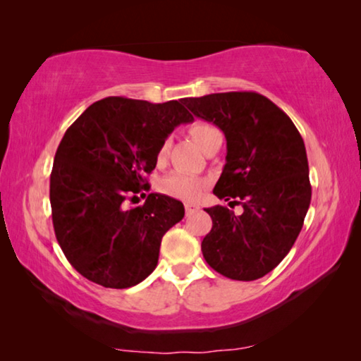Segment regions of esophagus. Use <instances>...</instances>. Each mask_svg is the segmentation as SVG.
<instances>
[{
  "label": "esophagus",
  "mask_w": 361,
  "mask_h": 361,
  "mask_svg": "<svg viewBox=\"0 0 361 361\" xmlns=\"http://www.w3.org/2000/svg\"><path fill=\"white\" fill-rule=\"evenodd\" d=\"M185 211H186V215H191L192 212L199 211V206L195 202H185Z\"/></svg>",
  "instance_id": "34e87169"
}]
</instances>
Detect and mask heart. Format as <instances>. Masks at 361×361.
Masks as SVG:
<instances>
[{"label":"heart","mask_w":361,"mask_h":361,"mask_svg":"<svg viewBox=\"0 0 361 361\" xmlns=\"http://www.w3.org/2000/svg\"><path fill=\"white\" fill-rule=\"evenodd\" d=\"M188 133H190L191 139L195 141L196 146L202 150V152L211 146L212 142L219 141V139H224L222 133H220L217 128L204 121L192 123L190 129H188ZM169 147H170L169 141H164L160 144V147L157 150L159 162H164L166 154H169ZM202 185H204L202 180L196 178V176L181 173V171H173V173L169 175L164 180L162 190L170 196L181 197V199H192L201 192Z\"/></svg>","instance_id":"obj_1"}]
</instances>
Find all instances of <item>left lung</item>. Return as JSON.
<instances>
[{
    "instance_id": "1",
    "label": "left lung",
    "mask_w": 361,
    "mask_h": 361,
    "mask_svg": "<svg viewBox=\"0 0 361 361\" xmlns=\"http://www.w3.org/2000/svg\"><path fill=\"white\" fill-rule=\"evenodd\" d=\"M183 104L224 131L227 164L214 195L243 207L241 215L224 206L206 209L212 230L201 243L204 259L233 281L264 277L292 250L311 202L303 139L261 94H211Z\"/></svg>"
}]
</instances>
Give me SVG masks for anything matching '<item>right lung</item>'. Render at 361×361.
Instances as JSON below:
<instances>
[{
  "instance_id": "1",
  "label": "right lung",
  "mask_w": 361,
  "mask_h": 361,
  "mask_svg": "<svg viewBox=\"0 0 361 361\" xmlns=\"http://www.w3.org/2000/svg\"><path fill=\"white\" fill-rule=\"evenodd\" d=\"M181 104L106 97L68 128L56 149L50 176L56 240L80 276L102 287L128 288L150 276L162 236L185 217L180 201L159 192L125 207L129 196L147 190L160 144L195 120Z\"/></svg>"
}]
</instances>
